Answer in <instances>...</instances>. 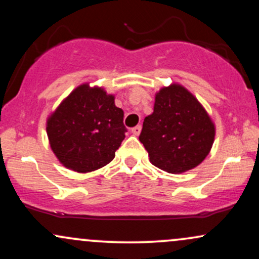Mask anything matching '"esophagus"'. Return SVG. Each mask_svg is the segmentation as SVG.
Listing matches in <instances>:
<instances>
[{"label":"esophagus","mask_w":259,"mask_h":259,"mask_svg":"<svg viewBox=\"0 0 259 259\" xmlns=\"http://www.w3.org/2000/svg\"><path fill=\"white\" fill-rule=\"evenodd\" d=\"M132 133L134 134V135H140V133H141V125H136V126H134L133 129H132Z\"/></svg>","instance_id":"esophagus-1"}]
</instances>
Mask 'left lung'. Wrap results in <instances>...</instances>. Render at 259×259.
I'll return each instance as SVG.
<instances>
[{
    "label": "left lung",
    "mask_w": 259,
    "mask_h": 259,
    "mask_svg": "<svg viewBox=\"0 0 259 259\" xmlns=\"http://www.w3.org/2000/svg\"><path fill=\"white\" fill-rule=\"evenodd\" d=\"M214 135V124L197 99L171 84L156 94L153 113L145 118L139 139L153 165L180 174L206 158Z\"/></svg>",
    "instance_id": "left-lung-1"
}]
</instances>
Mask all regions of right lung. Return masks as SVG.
<instances>
[{"label": "right lung", "mask_w": 259, "mask_h": 259, "mask_svg": "<svg viewBox=\"0 0 259 259\" xmlns=\"http://www.w3.org/2000/svg\"><path fill=\"white\" fill-rule=\"evenodd\" d=\"M124 112L102 88L78 86L47 119L53 153L65 168L89 173L105 167L125 138Z\"/></svg>", "instance_id": "right-lung-1"}]
</instances>
